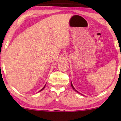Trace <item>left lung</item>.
Masks as SVG:
<instances>
[{
	"instance_id": "8db88e82",
	"label": "left lung",
	"mask_w": 121,
	"mask_h": 121,
	"mask_svg": "<svg viewBox=\"0 0 121 121\" xmlns=\"http://www.w3.org/2000/svg\"><path fill=\"white\" fill-rule=\"evenodd\" d=\"M71 85H72V87H73V90H75L76 92H78V93H79V94H80V93H79V92L78 91H77V90H75V88H74V86H73V84H72V82H71Z\"/></svg>"
}]
</instances>
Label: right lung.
<instances>
[{
    "label": "right lung",
    "mask_w": 121,
    "mask_h": 121,
    "mask_svg": "<svg viewBox=\"0 0 121 121\" xmlns=\"http://www.w3.org/2000/svg\"><path fill=\"white\" fill-rule=\"evenodd\" d=\"M45 86H46V85H44V87H43V88H42V89H41V90H39V92H40V91H42L43 90V89H44V87H45Z\"/></svg>",
    "instance_id": "right-lung-1"
}]
</instances>
